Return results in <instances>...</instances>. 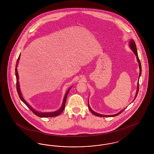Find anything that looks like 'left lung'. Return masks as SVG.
I'll return each instance as SVG.
<instances>
[{
    "label": "left lung",
    "instance_id": "obj_1",
    "mask_svg": "<svg viewBox=\"0 0 154 154\" xmlns=\"http://www.w3.org/2000/svg\"><path fill=\"white\" fill-rule=\"evenodd\" d=\"M129 45H130V47L131 48V49L133 50V52L134 53V54L136 55V57H137V62H139V65L140 68V74L139 77V79L140 77V75H141V65L140 60L139 58V57H138V54H137V48H136V43H135L133 39H131V40L130 43H129ZM137 84H137V92H136V96H135V98H134V99H136V97H137V94H138V92H139V81H138V83H137ZM88 107H89V110L91 111V112L93 114H94L95 116H97V117H115V116H117L118 115L120 114L121 112H122V111H124V110H124H122V111H120V112H119L118 114H115V115H111V116H104V115H102V114H97V113H96L95 112H94L93 110H92V109H91V107H90V106H89V102H88Z\"/></svg>",
    "mask_w": 154,
    "mask_h": 154
}]
</instances>
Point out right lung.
Segmentation results:
<instances>
[{"label": "right lung", "mask_w": 154, "mask_h": 154, "mask_svg": "<svg viewBox=\"0 0 154 154\" xmlns=\"http://www.w3.org/2000/svg\"><path fill=\"white\" fill-rule=\"evenodd\" d=\"M20 55H19L18 57V58L17 59V63H16V66H15V75H16V79H17V82H16V85H17V92H18V94L19 95L20 98L21 99V100H22L23 102L24 103L26 106L30 110H31L36 116H38V117H57L59 115H60L62 111L65 109V103H66V98H67V96L68 95V93L69 92V90L70 89V88H69L68 89V91H67V92L66 93V95L65 96V97H64V99H63V104H62V107H60V109L59 110L57 111H55V112H38L36 111V110H34L30 106H29L27 103L26 102V101L23 99V98L22 97V95H21V91H20V85H19V82H18V74L17 73V65H18V60H20Z\"/></svg>", "instance_id": "add662e5"}]
</instances>
